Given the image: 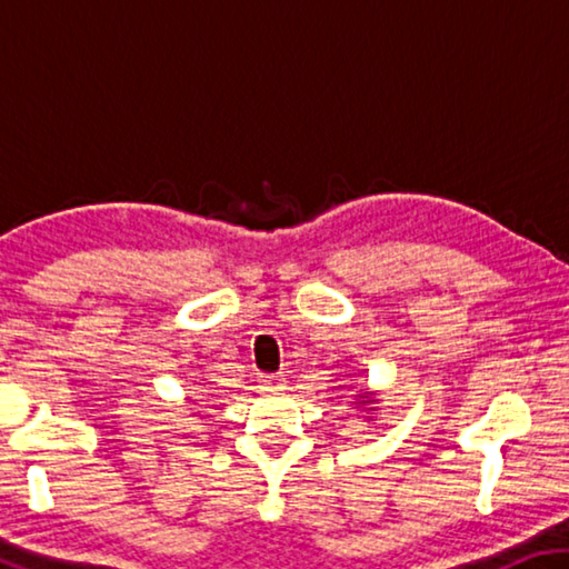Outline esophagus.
<instances>
[{"label":"esophagus","instance_id":"esophagus-1","mask_svg":"<svg viewBox=\"0 0 569 569\" xmlns=\"http://www.w3.org/2000/svg\"><path fill=\"white\" fill-rule=\"evenodd\" d=\"M283 373H261V379H258V383H261V389L266 391H278L283 389Z\"/></svg>","mask_w":569,"mask_h":569}]
</instances>
